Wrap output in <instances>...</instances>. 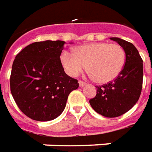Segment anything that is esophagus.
<instances>
[{
    "label": "esophagus",
    "mask_w": 152,
    "mask_h": 152,
    "mask_svg": "<svg viewBox=\"0 0 152 152\" xmlns=\"http://www.w3.org/2000/svg\"><path fill=\"white\" fill-rule=\"evenodd\" d=\"M78 84H79V87L83 88V87H84L85 85H86V83L83 82V81H81V80H79V81H78Z\"/></svg>",
    "instance_id": "1"
}]
</instances>
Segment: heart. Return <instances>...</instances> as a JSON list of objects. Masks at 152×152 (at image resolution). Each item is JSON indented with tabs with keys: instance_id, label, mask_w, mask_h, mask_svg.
I'll return each mask as SVG.
<instances>
[{
	"instance_id": "obj_1",
	"label": "heart",
	"mask_w": 152,
	"mask_h": 152,
	"mask_svg": "<svg viewBox=\"0 0 152 152\" xmlns=\"http://www.w3.org/2000/svg\"><path fill=\"white\" fill-rule=\"evenodd\" d=\"M61 62L67 74L76 77L88 66L90 76L99 83L114 80L122 72L126 62V53L122 46L108 42L81 45L71 54L64 51Z\"/></svg>"
}]
</instances>
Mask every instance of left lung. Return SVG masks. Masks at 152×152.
Masks as SVG:
<instances>
[{
	"label": "left lung",
	"mask_w": 152,
	"mask_h": 152,
	"mask_svg": "<svg viewBox=\"0 0 152 152\" xmlns=\"http://www.w3.org/2000/svg\"><path fill=\"white\" fill-rule=\"evenodd\" d=\"M119 44L126 53L122 72L113 82L96 86L97 94L89 100L94 110L106 118H117L137 103L143 80V61L137 48L130 42L117 37L110 38Z\"/></svg>",
	"instance_id": "obj_1"
}]
</instances>
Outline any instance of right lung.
I'll return each mask as SVG.
<instances>
[{
  "label": "right lung",
  "mask_w": 152,
  "mask_h": 152,
  "mask_svg": "<svg viewBox=\"0 0 152 152\" xmlns=\"http://www.w3.org/2000/svg\"><path fill=\"white\" fill-rule=\"evenodd\" d=\"M64 44L62 40L34 42L15 56L10 92L20 111L33 120L58 118L70 93L78 88V80L65 74L60 61Z\"/></svg>",
  "instance_id": "obj_1"
}]
</instances>
